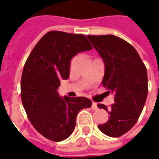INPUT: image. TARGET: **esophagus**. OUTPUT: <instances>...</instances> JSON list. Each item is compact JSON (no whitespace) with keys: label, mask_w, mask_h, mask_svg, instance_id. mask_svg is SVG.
<instances>
[{"label":"esophagus","mask_w":159,"mask_h":159,"mask_svg":"<svg viewBox=\"0 0 159 159\" xmlns=\"http://www.w3.org/2000/svg\"><path fill=\"white\" fill-rule=\"evenodd\" d=\"M91 108H92V110H98V104H97L96 102H93V103H92V107H91Z\"/></svg>","instance_id":"34e87169"}]
</instances>
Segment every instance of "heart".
<instances>
[{
  "label": "heart",
  "mask_w": 159,
  "mask_h": 159,
  "mask_svg": "<svg viewBox=\"0 0 159 159\" xmlns=\"http://www.w3.org/2000/svg\"><path fill=\"white\" fill-rule=\"evenodd\" d=\"M73 62H74V60H73V61H72V64H73Z\"/></svg>",
  "instance_id": "obj_1"
}]
</instances>
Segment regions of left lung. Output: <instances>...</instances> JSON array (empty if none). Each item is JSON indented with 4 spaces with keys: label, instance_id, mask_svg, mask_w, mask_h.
<instances>
[{
    "label": "left lung",
    "instance_id": "left-lung-1",
    "mask_svg": "<svg viewBox=\"0 0 159 159\" xmlns=\"http://www.w3.org/2000/svg\"><path fill=\"white\" fill-rule=\"evenodd\" d=\"M87 38L105 64L102 84L108 94H114L115 103L110 109L98 104L110 114L98 129L108 136L119 137L134 126L143 111L148 93L146 67L136 49L124 39L113 35Z\"/></svg>",
    "mask_w": 159,
    "mask_h": 159
}]
</instances>
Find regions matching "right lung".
<instances>
[{"mask_svg": "<svg viewBox=\"0 0 159 159\" xmlns=\"http://www.w3.org/2000/svg\"><path fill=\"white\" fill-rule=\"evenodd\" d=\"M85 36L61 31L45 34L30 52L21 78V99L27 118L44 137L54 142L68 138L81 110L92 101L84 97L61 98V81L69 78L70 61L77 53L89 50Z\"/></svg>", "mask_w": 159, "mask_h": 159, "instance_id": "obj_1", "label": "right lung"}]
</instances>
